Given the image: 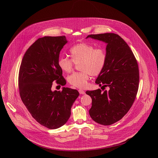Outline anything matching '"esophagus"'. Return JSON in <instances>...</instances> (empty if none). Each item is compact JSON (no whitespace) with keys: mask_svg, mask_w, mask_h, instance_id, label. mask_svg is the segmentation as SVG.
Segmentation results:
<instances>
[{"mask_svg":"<svg viewBox=\"0 0 158 158\" xmlns=\"http://www.w3.org/2000/svg\"><path fill=\"white\" fill-rule=\"evenodd\" d=\"M79 93L81 94H85V91H84V90H82V89H79Z\"/></svg>","mask_w":158,"mask_h":158,"instance_id":"1","label":"esophagus"}]
</instances>
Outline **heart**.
I'll list each match as a JSON object with an SVG mask.
<instances>
[{"mask_svg":"<svg viewBox=\"0 0 158 158\" xmlns=\"http://www.w3.org/2000/svg\"><path fill=\"white\" fill-rule=\"evenodd\" d=\"M70 53L72 60L67 57H60L58 65L62 71L69 73L73 71L74 63H79V69L82 71L74 73L68 79L69 83L74 87H85L90 76L99 75L104 68L107 56L103 49H95L93 45L83 42L73 46Z\"/></svg>","mask_w":158,"mask_h":158,"instance_id":"heart-1","label":"heart"}]
</instances>
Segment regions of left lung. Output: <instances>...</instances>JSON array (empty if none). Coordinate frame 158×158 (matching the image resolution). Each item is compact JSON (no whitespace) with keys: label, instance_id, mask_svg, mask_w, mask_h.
I'll list each match as a JSON object with an SVG mask.
<instances>
[{"label":"left lung","instance_id":"1","mask_svg":"<svg viewBox=\"0 0 158 158\" xmlns=\"http://www.w3.org/2000/svg\"><path fill=\"white\" fill-rule=\"evenodd\" d=\"M87 38L107 44L106 63L96 83L109 87V91L103 93L100 89L86 91L92 98L89 114L100 124L110 125L124 116L136 98L139 81L138 62L127 43L118 34H91Z\"/></svg>","mask_w":158,"mask_h":158}]
</instances>
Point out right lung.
<instances>
[{"instance_id":"obj_1","label":"right lung","mask_w":158,"mask_h":158,"mask_svg":"<svg viewBox=\"0 0 158 158\" xmlns=\"http://www.w3.org/2000/svg\"><path fill=\"white\" fill-rule=\"evenodd\" d=\"M67 43L65 36L38 39L26 52L19 73L20 98L32 116L41 125L57 129L71 116L73 103L79 95L76 89L51 90L52 82L64 85L66 81L58 65L59 54Z\"/></svg>"}]
</instances>
